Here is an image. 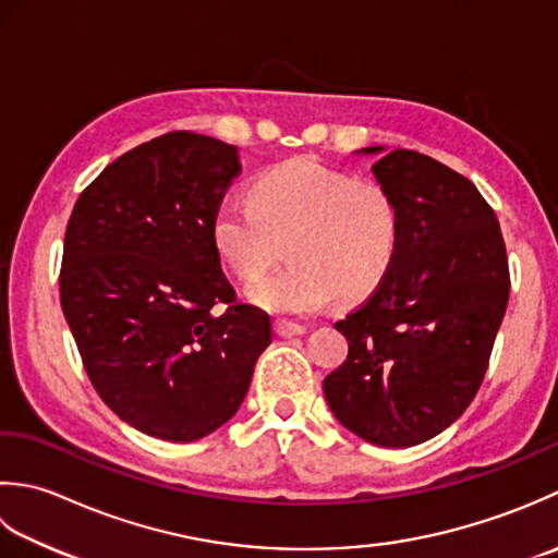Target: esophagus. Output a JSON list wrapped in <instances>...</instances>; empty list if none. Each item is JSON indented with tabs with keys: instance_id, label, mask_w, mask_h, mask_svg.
Here are the masks:
<instances>
[{
	"instance_id": "obj_1",
	"label": "esophagus",
	"mask_w": 558,
	"mask_h": 558,
	"mask_svg": "<svg viewBox=\"0 0 558 558\" xmlns=\"http://www.w3.org/2000/svg\"><path fill=\"white\" fill-rule=\"evenodd\" d=\"M305 329H308V327L301 325V323H291V320H277V323H275V332H277L279 337H283V339L305 335Z\"/></svg>"
}]
</instances>
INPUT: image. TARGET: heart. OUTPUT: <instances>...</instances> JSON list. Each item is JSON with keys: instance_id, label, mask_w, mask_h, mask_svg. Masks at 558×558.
<instances>
[{"instance_id": "1", "label": "heart", "mask_w": 558, "mask_h": 558, "mask_svg": "<svg viewBox=\"0 0 558 558\" xmlns=\"http://www.w3.org/2000/svg\"><path fill=\"white\" fill-rule=\"evenodd\" d=\"M250 199L219 202L211 241L243 283L263 279L287 245L291 265L247 293L263 311L308 315L337 293L359 301L380 287L400 253V207L375 180L291 158L265 170Z\"/></svg>"}]
</instances>
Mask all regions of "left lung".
I'll return each instance as SVG.
<instances>
[{
    "instance_id": "1",
    "label": "left lung",
    "mask_w": 558,
    "mask_h": 558,
    "mask_svg": "<svg viewBox=\"0 0 558 558\" xmlns=\"http://www.w3.org/2000/svg\"><path fill=\"white\" fill-rule=\"evenodd\" d=\"M373 173L400 207V253L380 287L335 325L349 354L323 390L356 436L409 448L448 428L480 392L510 271L496 211L472 180L409 149L385 154Z\"/></svg>"
}]
</instances>
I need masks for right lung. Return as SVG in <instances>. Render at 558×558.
Wrapping results in <instances>:
<instances>
[{
	"instance_id": "obj_1",
	"label": "right lung",
	"mask_w": 558,
	"mask_h": 558,
	"mask_svg": "<svg viewBox=\"0 0 558 558\" xmlns=\"http://www.w3.org/2000/svg\"><path fill=\"white\" fill-rule=\"evenodd\" d=\"M238 149L178 130L134 146L78 195L60 303L90 385L122 422L187 442L238 412L271 342L211 241Z\"/></svg>"
}]
</instances>
